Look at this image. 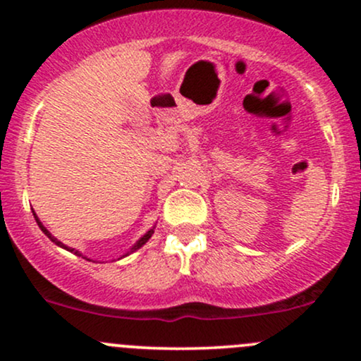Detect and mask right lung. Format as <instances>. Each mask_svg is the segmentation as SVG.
Listing matches in <instances>:
<instances>
[{"label": "right lung", "mask_w": 361, "mask_h": 361, "mask_svg": "<svg viewBox=\"0 0 361 361\" xmlns=\"http://www.w3.org/2000/svg\"><path fill=\"white\" fill-rule=\"evenodd\" d=\"M34 217H35V221H37V224H39V227H40V229H42V233H44L45 235H47V238H49V239H51V241H52V243H56V244H57V246L64 247V250H68V251H71V252H74V255L81 256V252H80V251H74V250H71V247H68V246H66V244H62L61 241H57V238H54V235H52L51 233H49V231H47V229H45V227L42 226V222H40V221H39V217H37V214H35V212H34ZM152 234H154V227H152V229H149V231H147V233H146V234H144V235H142V238H140V239H139V241H137V243H135V244H134V246H132V247H130V251H127V252H126V255H123V256H128V255H130V252L137 251V250H139V247H142V246H144V244H146V243L149 241V239H151V235H152ZM123 256H122V258H123Z\"/></svg>", "instance_id": "1"}]
</instances>
